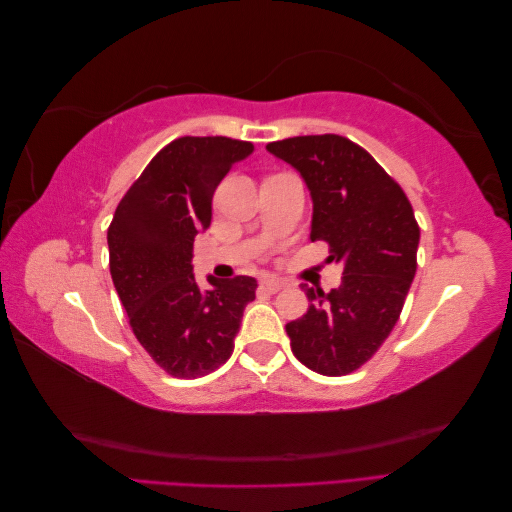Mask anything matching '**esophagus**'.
<instances>
[{"mask_svg":"<svg viewBox=\"0 0 512 512\" xmlns=\"http://www.w3.org/2000/svg\"><path fill=\"white\" fill-rule=\"evenodd\" d=\"M260 286H262V290H267V292H280L284 288V282L282 280H265Z\"/></svg>","mask_w":512,"mask_h":512,"instance_id":"1","label":"esophagus"}]
</instances>
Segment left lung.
Wrapping results in <instances>:
<instances>
[{"label":"left lung","instance_id":"8db88e82","mask_svg":"<svg viewBox=\"0 0 512 512\" xmlns=\"http://www.w3.org/2000/svg\"><path fill=\"white\" fill-rule=\"evenodd\" d=\"M299 170L314 203L312 241L342 262L339 288H307V314L286 324L290 348L316 374L346 376L391 335L416 273L421 230L408 196L356 143L337 134L267 145Z\"/></svg>","mask_w":512,"mask_h":512}]
</instances>
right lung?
<instances>
[{
  "label": "right lung",
  "mask_w": 512,
  "mask_h": 512,
  "mask_svg": "<svg viewBox=\"0 0 512 512\" xmlns=\"http://www.w3.org/2000/svg\"><path fill=\"white\" fill-rule=\"evenodd\" d=\"M254 151L226 136H183L166 145L121 198L108 226L111 277L141 346L166 374L198 378L235 350L256 280L237 275L200 288L194 237L211 224V200L235 162Z\"/></svg>",
  "instance_id": "add662e5"
}]
</instances>
